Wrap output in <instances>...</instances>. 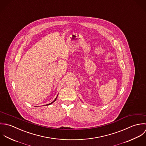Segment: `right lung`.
<instances>
[{"label": "right lung", "mask_w": 146, "mask_h": 146, "mask_svg": "<svg viewBox=\"0 0 146 146\" xmlns=\"http://www.w3.org/2000/svg\"><path fill=\"white\" fill-rule=\"evenodd\" d=\"M57 97H58V96H56V98H55V100H54V101H53V102H51V103H50V104H47V106H48V105H50V104H52V103H54V102H55V100H56V98H57Z\"/></svg>", "instance_id": "right-lung-1"}]
</instances>
